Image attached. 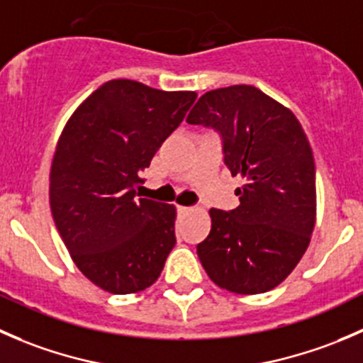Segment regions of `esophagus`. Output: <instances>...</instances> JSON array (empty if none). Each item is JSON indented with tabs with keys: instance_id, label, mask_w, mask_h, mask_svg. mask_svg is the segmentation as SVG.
Wrapping results in <instances>:
<instances>
[{
	"instance_id": "esophagus-1",
	"label": "esophagus",
	"mask_w": 363,
	"mask_h": 363,
	"mask_svg": "<svg viewBox=\"0 0 363 363\" xmlns=\"http://www.w3.org/2000/svg\"><path fill=\"white\" fill-rule=\"evenodd\" d=\"M177 211L186 214V212H191V207H184V205H177Z\"/></svg>"
}]
</instances>
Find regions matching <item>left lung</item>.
<instances>
[{
    "instance_id": "1",
    "label": "left lung",
    "mask_w": 363,
    "mask_h": 363,
    "mask_svg": "<svg viewBox=\"0 0 363 363\" xmlns=\"http://www.w3.org/2000/svg\"><path fill=\"white\" fill-rule=\"evenodd\" d=\"M189 124L216 128L225 164L244 179L233 211L211 208V233L196 246L207 276L226 291L256 295L283 283L311 242L316 170L295 113L258 87H219L199 98Z\"/></svg>"
}]
</instances>
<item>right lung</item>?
<instances>
[{
  "instance_id": "right-lung-1",
  "label": "right lung",
  "mask_w": 363,
  "mask_h": 363,
  "mask_svg": "<svg viewBox=\"0 0 363 363\" xmlns=\"http://www.w3.org/2000/svg\"><path fill=\"white\" fill-rule=\"evenodd\" d=\"M195 100V91L108 80L61 131L50 167V211L77 269L108 294L151 286L175 246V205L137 199V186Z\"/></svg>"
}]
</instances>
